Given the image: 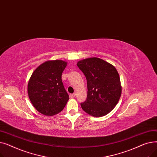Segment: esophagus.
<instances>
[{
  "mask_svg": "<svg viewBox=\"0 0 157 157\" xmlns=\"http://www.w3.org/2000/svg\"><path fill=\"white\" fill-rule=\"evenodd\" d=\"M71 98H74L76 97V94H71Z\"/></svg>",
  "mask_w": 157,
  "mask_h": 157,
  "instance_id": "1",
  "label": "esophagus"
}]
</instances>
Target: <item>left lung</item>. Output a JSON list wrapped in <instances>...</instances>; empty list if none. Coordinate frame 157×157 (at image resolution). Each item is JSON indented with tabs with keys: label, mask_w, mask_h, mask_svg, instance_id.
Returning <instances> with one entry per match:
<instances>
[{
	"label": "left lung",
	"mask_w": 157,
	"mask_h": 157,
	"mask_svg": "<svg viewBox=\"0 0 157 157\" xmlns=\"http://www.w3.org/2000/svg\"><path fill=\"white\" fill-rule=\"evenodd\" d=\"M87 81V97L81 103L84 111L95 117L108 114L117 104L121 93L120 76L116 68L98 58L78 62Z\"/></svg>",
	"instance_id": "8db88e82"
}]
</instances>
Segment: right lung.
Listing matches in <instances>:
<instances>
[{
  "label": "right lung",
  "instance_id": "1",
  "mask_svg": "<svg viewBox=\"0 0 157 157\" xmlns=\"http://www.w3.org/2000/svg\"><path fill=\"white\" fill-rule=\"evenodd\" d=\"M67 62L48 61L32 73L28 84V94L34 108L46 116L60 113L69 100V95L62 81V74Z\"/></svg>",
  "mask_w": 157,
  "mask_h": 157
}]
</instances>
